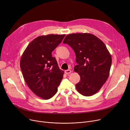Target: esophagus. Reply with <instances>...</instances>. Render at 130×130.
I'll list each match as a JSON object with an SVG mask.
<instances>
[{"label": "esophagus", "instance_id": "1", "mask_svg": "<svg viewBox=\"0 0 130 130\" xmlns=\"http://www.w3.org/2000/svg\"><path fill=\"white\" fill-rule=\"evenodd\" d=\"M64 72L66 74H70L71 73V71L70 70H66L64 71Z\"/></svg>", "mask_w": 130, "mask_h": 130}]
</instances>
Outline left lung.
Returning a JSON list of instances; mask_svg holds the SVG:
<instances>
[{
  "label": "left lung",
  "mask_w": 130,
  "mask_h": 130,
  "mask_svg": "<svg viewBox=\"0 0 130 130\" xmlns=\"http://www.w3.org/2000/svg\"><path fill=\"white\" fill-rule=\"evenodd\" d=\"M74 51L77 63L74 68L80 76L75 84L77 92L85 96L97 93L109 75L112 58L102 40L90 33L67 35L63 42Z\"/></svg>",
  "instance_id": "obj_1"
}]
</instances>
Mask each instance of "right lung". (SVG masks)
I'll return each mask as SVG.
<instances>
[{
	"label": "right lung",
	"instance_id": "right-lung-1",
	"mask_svg": "<svg viewBox=\"0 0 130 130\" xmlns=\"http://www.w3.org/2000/svg\"><path fill=\"white\" fill-rule=\"evenodd\" d=\"M66 36L50 34L34 39L23 52L20 68L24 80L31 90L44 99L53 97L63 78L52 53Z\"/></svg>",
	"mask_w": 130,
	"mask_h": 130
}]
</instances>
